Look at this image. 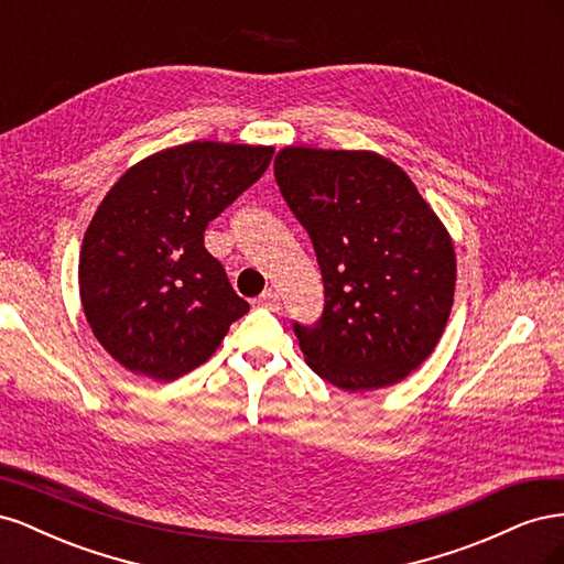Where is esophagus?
Masks as SVG:
<instances>
[{
  "label": "esophagus",
  "mask_w": 564,
  "mask_h": 564,
  "mask_svg": "<svg viewBox=\"0 0 564 564\" xmlns=\"http://www.w3.org/2000/svg\"><path fill=\"white\" fill-rule=\"evenodd\" d=\"M259 303L268 311H280V305H282L280 294L275 292V289H265V292L259 296Z\"/></svg>",
  "instance_id": "1"
}]
</instances>
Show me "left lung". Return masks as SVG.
<instances>
[{"mask_svg":"<svg viewBox=\"0 0 564 564\" xmlns=\"http://www.w3.org/2000/svg\"><path fill=\"white\" fill-rule=\"evenodd\" d=\"M275 181L308 230L324 313L294 334L308 367L340 390L406 379L447 327L456 253L447 228L402 169L369 150L289 145Z\"/></svg>","mask_w":564,"mask_h":564,"instance_id":"left-lung-1","label":"left lung"}]
</instances>
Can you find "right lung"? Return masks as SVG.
Here are the masks:
<instances>
[{"label":"right lung","mask_w":564,"mask_h":564,"mask_svg":"<svg viewBox=\"0 0 564 564\" xmlns=\"http://www.w3.org/2000/svg\"><path fill=\"white\" fill-rule=\"evenodd\" d=\"M272 152L218 141L166 148L100 202L79 251V299L98 344L124 369L176 381L249 311L204 249V230L263 176Z\"/></svg>","instance_id":"1"}]
</instances>
